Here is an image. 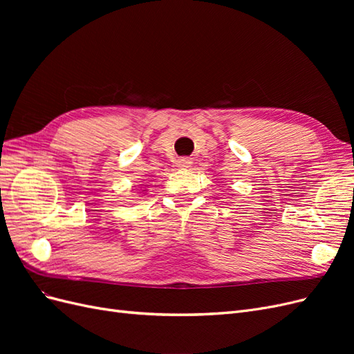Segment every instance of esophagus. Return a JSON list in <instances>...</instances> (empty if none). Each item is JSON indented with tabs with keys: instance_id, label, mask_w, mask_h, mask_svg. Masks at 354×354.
I'll return each instance as SVG.
<instances>
[{
	"instance_id": "obj_1",
	"label": "esophagus",
	"mask_w": 354,
	"mask_h": 354,
	"mask_svg": "<svg viewBox=\"0 0 354 354\" xmlns=\"http://www.w3.org/2000/svg\"><path fill=\"white\" fill-rule=\"evenodd\" d=\"M192 165V160L189 158H181L178 159V167L180 168H189Z\"/></svg>"
}]
</instances>
